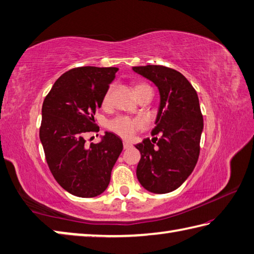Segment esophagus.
<instances>
[{
  "label": "esophagus",
  "mask_w": 254,
  "mask_h": 254,
  "mask_svg": "<svg viewBox=\"0 0 254 254\" xmlns=\"http://www.w3.org/2000/svg\"><path fill=\"white\" fill-rule=\"evenodd\" d=\"M131 146H132V144H131L130 142L123 141V147H124V150H127V148H130Z\"/></svg>",
  "instance_id": "34e87169"
}]
</instances>
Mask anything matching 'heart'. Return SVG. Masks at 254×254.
I'll list each match as a JSON object with an SVG mask.
<instances>
[{
  "label": "heart",
  "instance_id": "obj_1",
  "mask_svg": "<svg viewBox=\"0 0 254 254\" xmlns=\"http://www.w3.org/2000/svg\"><path fill=\"white\" fill-rule=\"evenodd\" d=\"M146 88H150V86L144 82H137L134 84V91H135V93L140 92L141 90H143V89H146ZM110 93H111L110 89L104 93L103 99H102L103 107L108 106L109 100H110ZM144 126H145V124H144V121L142 119L128 118V117H117L108 124V127L111 131L117 133L118 135H120L124 138H130L136 131L142 130Z\"/></svg>",
  "mask_w": 254,
  "mask_h": 254
}]
</instances>
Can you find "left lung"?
Wrapping results in <instances>:
<instances>
[{"mask_svg":"<svg viewBox=\"0 0 254 254\" xmlns=\"http://www.w3.org/2000/svg\"><path fill=\"white\" fill-rule=\"evenodd\" d=\"M133 70L154 82L161 96L154 137L135 145L141 153L137 180L151 192H171L187 180L199 157L203 127L199 99L190 82L175 69L147 64Z\"/></svg>","mask_w":254,"mask_h":254,"instance_id":"left-lung-1","label":"left lung"}]
</instances>
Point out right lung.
<instances>
[{"instance_id":"1","label":"right lung","mask_w":254,"mask_h":254,"mask_svg":"<svg viewBox=\"0 0 254 254\" xmlns=\"http://www.w3.org/2000/svg\"><path fill=\"white\" fill-rule=\"evenodd\" d=\"M118 70L70 69L57 79L43 102L39 138L45 157L55 180L71 195L91 198L106 190L123 150L121 138L111 132L89 146L83 137L99 130L93 116Z\"/></svg>"}]
</instances>
